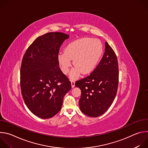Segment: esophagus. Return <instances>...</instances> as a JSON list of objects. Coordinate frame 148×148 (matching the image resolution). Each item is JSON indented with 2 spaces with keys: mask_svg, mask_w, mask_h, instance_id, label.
Returning a JSON list of instances; mask_svg holds the SVG:
<instances>
[{
  "mask_svg": "<svg viewBox=\"0 0 148 148\" xmlns=\"http://www.w3.org/2000/svg\"><path fill=\"white\" fill-rule=\"evenodd\" d=\"M71 87L74 88L75 87V82L74 81H71Z\"/></svg>",
  "mask_w": 148,
  "mask_h": 148,
  "instance_id": "obj_1",
  "label": "esophagus"
}]
</instances>
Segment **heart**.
I'll return each instance as SVG.
<instances>
[{
  "label": "heart",
  "instance_id": "obj_1",
  "mask_svg": "<svg viewBox=\"0 0 148 148\" xmlns=\"http://www.w3.org/2000/svg\"><path fill=\"white\" fill-rule=\"evenodd\" d=\"M103 51L102 43L97 39L82 38L69 43L64 52L60 51L57 60L62 72L69 73L73 60L74 68L70 74L72 79L78 78L81 72L87 74L92 72L96 67Z\"/></svg>",
  "mask_w": 148,
  "mask_h": 148
}]
</instances>
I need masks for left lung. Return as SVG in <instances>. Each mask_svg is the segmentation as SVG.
<instances>
[{"label":"left lung","instance_id":"1","mask_svg":"<svg viewBox=\"0 0 148 148\" xmlns=\"http://www.w3.org/2000/svg\"><path fill=\"white\" fill-rule=\"evenodd\" d=\"M105 46V53L96 69L75 84L81 91L79 108L82 113L91 117L101 116L108 110L118 86L117 57L107 42Z\"/></svg>","mask_w":148,"mask_h":148}]
</instances>
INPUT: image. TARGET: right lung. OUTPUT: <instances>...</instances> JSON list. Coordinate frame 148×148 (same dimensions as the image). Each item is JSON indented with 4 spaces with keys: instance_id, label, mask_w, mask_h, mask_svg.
I'll list each match as a JSON object with an SVG mask.
<instances>
[{
    "instance_id": "1",
    "label": "right lung",
    "mask_w": 148,
    "mask_h": 148,
    "mask_svg": "<svg viewBox=\"0 0 148 148\" xmlns=\"http://www.w3.org/2000/svg\"><path fill=\"white\" fill-rule=\"evenodd\" d=\"M69 35L50 32L37 37L25 54L20 69V87L25 103L36 116L50 118L61 110L71 82L58 67L57 55Z\"/></svg>"
}]
</instances>
